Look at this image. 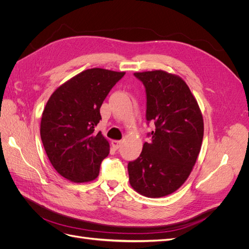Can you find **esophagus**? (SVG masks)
Instances as JSON below:
<instances>
[{
  "label": "esophagus",
  "instance_id": "1",
  "mask_svg": "<svg viewBox=\"0 0 249 249\" xmlns=\"http://www.w3.org/2000/svg\"><path fill=\"white\" fill-rule=\"evenodd\" d=\"M112 146L114 149H118L122 145V140H112Z\"/></svg>",
  "mask_w": 249,
  "mask_h": 249
}]
</instances>
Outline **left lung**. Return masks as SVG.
<instances>
[{"instance_id":"8db88e82","label":"left lung","mask_w":249,"mask_h":249,"mask_svg":"<svg viewBox=\"0 0 249 249\" xmlns=\"http://www.w3.org/2000/svg\"><path fill=\"white\" fill-rule=\"evenodd\" d=\"M146 92V120L155 124L140 156L127 164L130 184L146 197L177 191L200 152L203 119L185 81L164 71L135 72Z\"/></svg>"}]
</instances>
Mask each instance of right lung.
<instances>
[{
    "mask_svg": "<svg viewBox=\"0 0 249 249\" xmlns=\"http://www.w3.org/2000/svg\"><path fill=\"white\" fill-rule=\"evenodd\" d=\"M104 69L86 70L58 87L42 112L40 137L53 167L73 183L93 180L110 145L95 126L100 108L124 76Z\"/></svg>",
    "mask_w": 249,
    "mask_h": 249,
    "instance_id": "1",
    "label": "right lung"
}]
</instances>
